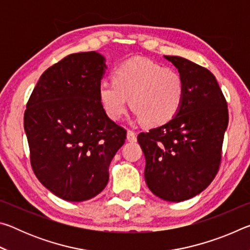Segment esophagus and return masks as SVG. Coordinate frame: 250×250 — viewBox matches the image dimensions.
Masks as SVG:
<instances>
[{"label": "esophagus", "mask_w": 250, "mask_h": 250, "mask_svg": "<svg viewBox=\"0 0 250 250\" xmlns=\"http://www.w3.org/2000/svg\"><path fill=\"white\" fill-rule=\"evenodd\" d=\"M126 139H128L129 142H135L137 141V134L132 130H128V132H126Z\"/></svg>", "instance_id": "34e87169"}]
</instances>
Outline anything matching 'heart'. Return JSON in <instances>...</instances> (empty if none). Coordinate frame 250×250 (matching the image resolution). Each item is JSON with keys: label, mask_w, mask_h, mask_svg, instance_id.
Returning a JSON list of instances; mask_svg holds the SVG:
<instances>
[{"label": "heart", "mask_w": 250, "mask_h": 250, "mask_svg": "<svg viewBox=\"0 0 250 250\" xmlns=\"http://www.w3.org/2000/svg\"><path fill=\"white\" fill-rule=\"evenodd\" d=\"M107 116L119 120L130 98L135 115L146 125H161L180 111L184 83L176 70L149 59L132 58L113 71V80H103L98 88Z\"/></svg>", "instance_id": "b5f03b06"}]
</instances>
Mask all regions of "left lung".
Instances as JSON below:
<instances>
[{
	"label": "left lung",
	"instance_id": "8db88e82",
	"mask_svg": "<svg viewBox=\"0 0 250 250\" xmlns=\"http://www.w3.org/2000/svg\"><path fill=\"white\" fill-rule=\"evenodd\" d=\"M184 83L180 111L166 125L141 132L150 191L167 202H182L204 191L216 176L228 125L225 97L208 69L179 56H164Z\"/></svg>",
	"mask_w": 250,
	"mask_h": 250
}]
</instances>
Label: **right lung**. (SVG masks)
Returning <instances> with one entry per match:
<instances>
[{"label":"right lung","mask_w":250,"mask_h":250,"mask_svg":"<svg viewBox=\"0 0 250 250\" xmlns=\"http://www.w3.org/2000/svg\"><path fill=\"white\" fill-rule=\"evenodd\" d=\"M104 57L70 54L46 69L24 113L29 159L39 181L69 202L90 200L109 180L126 131L107 116L98 88Z\"/></svg>","instance_id":"add662e5"}]
</instances>
